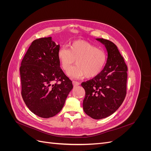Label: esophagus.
<instances>
[{
  "label": "esophagus",
  "mask_w": 151,
  "mask_h": 151,
  "mask_svg": "<svg viewBox=\"0 0 151 151\" xmlns=\"http://www.w3.org/2000/svg\"><path fill=\"white\" fill-rule=\"evenodd\" d=\"M72 84H73V85H74V86H79V85L80 84V83H79V82H77V81H72Z\"/></svg>",
  "instance_id": "34e87169"
}]
</instances>
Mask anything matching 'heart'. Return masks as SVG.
Returning <instances> with one entry per match:
<instances>
[{"label": "heart", "mask_w": 151, "mask_h": 151, "mask_svg": "<svg viewBox=\"0 0 151 151\" xmlns=\"http://www.w3.org/2000/svg\"><path fill=\"white\" fill-rule=\"evenodd\" d=\"M57 58L62 69L67 71L76 60L77 65L67 72L71 78L90 79L102 72L107 62V54L104 50L89 42L76 40L72 42L69 48L61 47L57 52Z\"/></svg>", "instance_id": "obj_1"}]
</instances>
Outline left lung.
<instances>
[{
	"label": "left lung",
	"mask_w": 151,
	"mask_h": 151,
	"mask_svg": "<svg viewBox=\"0 0 151 151\" xmlns=\"http://www.w3.org/2000/svg\"><path fill=\"white\" fill-rule=\"evenodd\" d=\"M105 46L107 62L100 74L81 86L86 91L84 112L93 119L106 118L115 113L127 93V67L117 47L103 38H96Z\"/></svg>",
	"instance_id": "left-lung-1"
}]
</instances>
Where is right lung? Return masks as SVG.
I'll use <instances>...</instances> for the list:
<instances>
[{"label": "right lung", "instance_id": "1", "mask_svg": "<svg viewBox=\"0 0 151 151\" xmlns=\"http://www.w3.org/2000/svg\"><path fill=\"white\" fill-rule=\"evenodd\" d=\"M59 48L60 45H56L52 37L35 40L21 62L22 99L31 112L42 118H48L60 112L73 88L72 81L60 67Z\"/></svg>", "mask_w": 151, "mask_h": 151}]
</instances>
